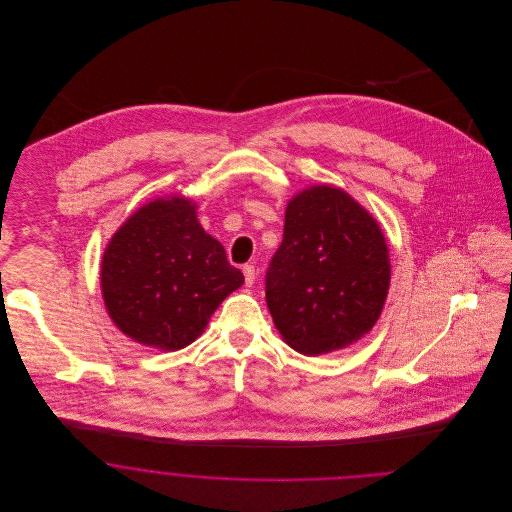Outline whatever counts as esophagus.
Instances as JSON below:
<instances>
[{"label": "esophagus", "mask_w": 512, "mask_h": 512, "mask_svg": "<svg viewBox=\"0 0 512 512\" xmlns=\"http://www.w3.org/2000/svg\"><path fill=\"white\" fill-rule=\"evenodd\" d=\"M244 276L245 286H253V284H255V276H257V272H255V267H253L251 263L244 265Z\"/></svg>", "instance_id": "1"}]
</instances>
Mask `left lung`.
Segmentation results:
<instances>
[{
	"instance_id": "obj_1",
	"label": "left lung",
	"mask_w": 512,
	"mask_h": 512,
	"mask_svg": "<svg viewBox=\"0 0 512 512\" xmlns=\"http://www.w3.org/2000/svg\"><path fill=\"white\" fill-rule=\"evenodd\" d=\"M390 257L380 226L345 192L317 186L293 197L265 293L295 351L322 355L361 340L382 313Z\"/></svg>"
}]
</instances>
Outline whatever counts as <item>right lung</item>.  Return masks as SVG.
Returning a JSON list of instances; mask_svg holds the SVG:
<instances>
[{"label":"right lung","instance_id":"1","mask_svg":"<svg viewBox=\"0 0 512 512\" xmlns=\"http://www.w3.org/2000/svg\"><path fill=\"white\" fill-rule=\"evenodd\" d=\"M242 284V270L228 263L182 197L157 199L134 213L101 263L109 317L128 338L161 351L190 345Z\"/></svg>","mask_w":512,"mask_h":512}]
</instances>
